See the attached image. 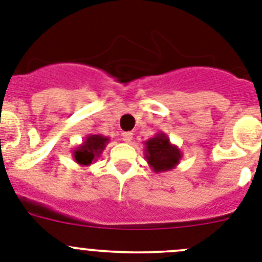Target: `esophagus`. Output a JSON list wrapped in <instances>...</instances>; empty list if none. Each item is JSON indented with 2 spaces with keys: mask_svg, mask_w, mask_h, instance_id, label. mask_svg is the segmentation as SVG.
<instances>
[{
  "mask_svg": "<svg viewBox=\"0 0 262 262\" xmlns=\"http://www.w3.org/2000/svg\"><path fill=\"white\" fill-rule=\"evenodd\" d=\"M132 140H133V133H132V132H124V133H122V141H124V142L129 144Z\"/></svg>",
  "mask_w": 262,
  "mask_h": 262,
  "instance_id": "1",
  "label": "esophagus"
}]
</instances>
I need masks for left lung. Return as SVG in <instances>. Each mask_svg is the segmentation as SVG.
I'll use <instances>...</instances> for the list:
<instances>
[{
	"mask_svg": "<svg viewBox=\"0 0 262 262\" xmlns=\"http://www.w3.org/2000/svg\"><path fill=\"white\" fill-rule=\"evenodd\" d=\"M145 158L154 172H165L175 169L182 159V151L163 132L145 141Z\"/></svg>",
	"mask_w": 262,
	"mask_h": 262,
	"instance_id": "8db88e82",
	"label": "left lung"
}]
</instances>
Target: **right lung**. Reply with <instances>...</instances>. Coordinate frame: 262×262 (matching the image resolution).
Masks as SVG:
<instances>
[{"label": "right lung", "instance_id": "1", "mask_svg": "<svg viewBox=\"0 0 262 262\" xmlns=\"http://www.w3.org/2000/svg\"><path fill=\"white\" fill-rule=\"evenodd\" d=\"M109 141V137L103 134H88L83 142L72 151L75 162L80 166H90L95 163L97 158L101 157Z\"/></svg>", "mask_w": 262, "mask_h": 262}]
</instances>
